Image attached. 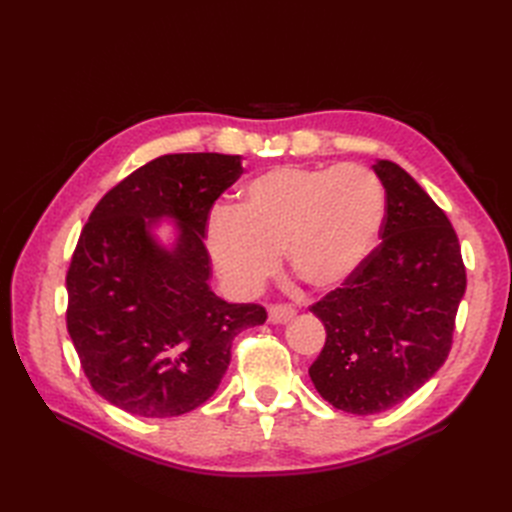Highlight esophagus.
<instances>
[{"instance_id": "34e87169", "label": "esophagus", "mask_w": 512, "mask_h": 512, "mask_svg": "<svg viewBox=\"0 0 512 512\" xmlns=\"http://www.w3.org/2000/svg\"><path fill=\"white\" fill-rule=\"evenodd\" d=\"M294 316H297V309L290 305L277 303V305L269 307V322H273V324H284V322L292 320Z\"/></svg>"}]
</instances>
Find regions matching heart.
I'll return each instance as SVG.
<instances>
[{"label": "heart", "instance_id": "1", "mask_svg": "<svg viewBox=\"0 0 512 512\" xmlns=\"http://www.w3.org/2000/svg\"><path fill=\"white\" fill-rule=\"evenodd\" d=\"M386 194L369 168L282 166L245 185L235 211H218L207 247L230 288L252 294L280 265L307 286L344 284L374 250Z\"/></svg>", "mask_w": 512, "mask_h": 512}]
</instances>
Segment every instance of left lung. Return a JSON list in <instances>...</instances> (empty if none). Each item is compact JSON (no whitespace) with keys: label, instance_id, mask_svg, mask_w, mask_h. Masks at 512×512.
Masks as SVG:
<instances>
[{"label":"left lung","instance_id":"left-lung-1","mask_svg":"<svg viewBox=\"0 0 512 512\" xmlns=\"http://www.w3.org/2000/svg\"><path fill=\"white\" fill-rule=\"evenodd\" d=\"M374 170L386 192L382 241L309 307L327 331L309 378L350 414L389 410L436 374L451 352L468 282L446 213L395 162L380 160Z\"/></svg>","mask_w":512,"mask_h":512}]
</instances>
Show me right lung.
<instances>
[{
	"label": "right lung",
	"mask_w": 512,
	"mask_h": 512,
	"mask_svg": "<svg viewBox=\"0 0 512 512\" xmlns=\"http://www.w3.org/2000/svg\"><path fill=\"white\" fill-rule=\"evenodd\" d=\"M241 173L239 156L168 153L91 211L66 275V324L108 404L145 418L196 410L224 378L232 339L267 320L262 305L226 303L207 284L209 211ZM162 214L180 222L170 253L148 232Z\"/></svg>",
	"instance_id": "add662e5"
}]
</instances>
